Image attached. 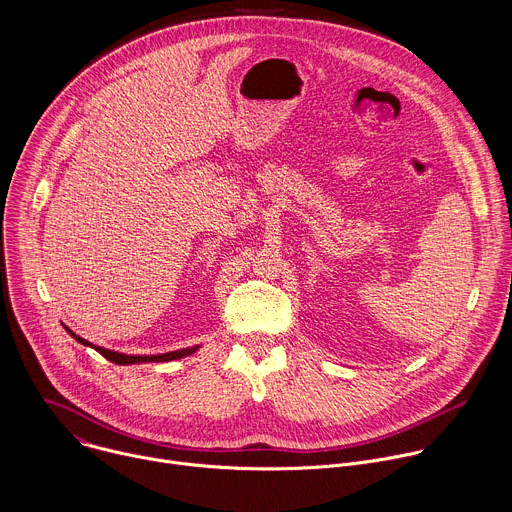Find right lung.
<instances>
[{"label": "right lung", "instance_id": "add662e5", "mask_svg": "<svg viewBox=\"0 0 512 512\" xmlns=\"http://www.w3.org/2000/svg\"><path fill=\"white\" fill-rule=\"evenodd\" d=\"M64 326V324H62ZM64 330L75 338L77 342L85 344V346H91L95 348L99 354H103L107 360L115 362V364H137V362H168V360H178V358H184V356H190L192 352H196L200 346H190V348H182V350H172V352H164V354H123V352H115V350H109V348H103V346H95L91 344L89 340L77 336L72 330H68L64 326Z\"/></svg>", "mask_w": 512, "mask_h": 512}]
</instances>
